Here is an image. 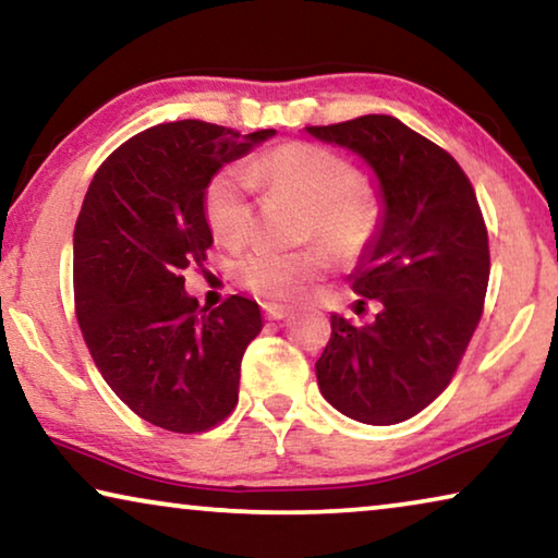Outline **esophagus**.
Instances as JSON below:
<instances>
[{"mask_svg": "<svg viewBox=\"0 0 558 558\" xmlns=\"http://www.w3.org/2000/svg\"><path fill=\"white\" fill-rule=\"evenodd\" d=\"M263 313H265V318H270V320H282V318H290V315H293V311H290L288 305H280V303H265Z\"/></svg>", "mask_w": 558, "mask_h": 558, "instance_id": "34e87169", "label": "esophagus"}]
</instances>
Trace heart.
<instances>
[{
	"label": "heart",
	"mask_w": 558,
	"mask_h": 558,
	"mask_svg": "<svg viewBox=\"0 0 558 558\" xmlns=\"http://www.w3.org/2000/svg\"><path fill=\"white\" fill-rule=\"evenodd\" d=\"M257 185L288 193L307 205V238L322 240L301 251H253L238 263V276L253 293L272 301H295L330 268L333 251L353 260L361 257L380 228V210L365 190L361 172L332 149L288 143L257 157L247 168ZM251 180L238 168H226L205 187V218L213 235L226 245H238L251 230Z\"/></svg>",
	"instance_id": "1"
}]
</instances>
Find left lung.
<instances>
[{
	"label": "left lung",
	"instance_id": "obj_1",
	"mask_svg": "<svg viewBox=\"0 0 558 558\" xmlns=\"http://www.w3.org/2000/svg\"><path fill=\"white\" fill-rule=\"evenodd\" d=\"M351 149L376 174L380 228L353 270L376 320L330 315L315 361L332 409L368 426L411 418L440 396L476 330L488 288V235L476 193L446 149L390 114L305 128Z\"/></svg>",
	"mask_w": 558,
	"mask_h": 558
}]
</instances>
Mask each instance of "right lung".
<instances>
[{
    "instance_id": "obj_1",
    "label": "right lung",
    "mask_w": 558,
    "mask_h": 558,
    "mask_svg": "<svg viewBox=\"0 0 558 558\" xmlns=\"http://www.w3.org/2000/svg\"><path fill=\"white\" fill-rule=\"evenodd\" d=\"M276 135L220 124H157L99 165L74 226V307L99 373L153 426L199 434L238 403L240 361L260 307L230 295L199 307L182 270L205 260V187Z\"/></svg>"
}]
</instances>
